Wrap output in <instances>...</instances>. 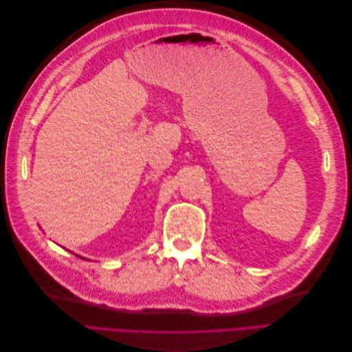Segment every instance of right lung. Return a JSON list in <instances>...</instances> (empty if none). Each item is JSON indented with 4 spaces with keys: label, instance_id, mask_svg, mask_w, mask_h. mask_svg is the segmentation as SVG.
I'll return each mask as SVG.
<instances>
[{
    "label": "right lung",
    "instance_id": "1",
    "mask_svg": "<svg viewBox=\"0 0 352 352\" xmlns=\"http://www.w3.org/2000/svg\"><path fill=\"white\" fill-rule=\"evenodd\" d=\"M78 255V254H76ZM78 257H79V255H78ZM80 258H83V257H80ZM83 260H87V258H83Z\"/></svg>",
    "mask_w": 352,
    "mask_h": 352
}]
</instances>
